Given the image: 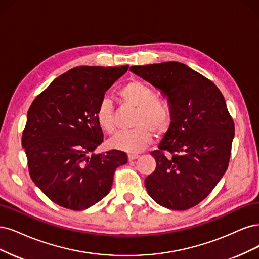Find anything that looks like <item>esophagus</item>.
Instances as JSON below:
<instances>
[{
	"mask_svg": "<svg viewBox=\"0 0 259 259\" xmlns=\"http://www.w3.org/2000/svg\"><path fill=\"white\" fill-rule=\"evenodd\" d=\"M139 157H140V155H138V154H129V155H128V158H129V160H130V161L138 159Z\"/></svg>",
	"mask_w": 259,
	"mask_h": 259,
	"instance_id": "1",
	"label": "esophagus"
}]
</instances>
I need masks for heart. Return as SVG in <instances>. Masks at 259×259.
Here are the masks:
<instances>
[{
    "instance_id": "heart-1",
    "label": "heart",
    "mask_w": 259,
    "mask_h": 259,
    "mask_svg": "<svg viewBox=\"0 0 259 259\" xmlns=\"http://www.w3.org/2000/svg\"><path fill=\"white\" fill-rule=\"evenodd\" d=\"M119 97L124 104L136 108L131 130L119 131L110 140L115 149L127 153H139L151 143L153 131L163 135L173 120L172 106L168 100L156 97L153 88L139 80H131L119 90ZM97 122L103 131L115 130L113 105L108 98L100 100L96 108Z\"/></svg>"
}]
</instances>
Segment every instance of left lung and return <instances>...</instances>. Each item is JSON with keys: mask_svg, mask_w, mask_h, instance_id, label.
Masks as SVG:
<instances>
[{"mask_svg": "<svg viewBox=\"0 0 259 259\" xmlns=\"http://www.w3.org/2000/svg\"><path fill=\"white\" fill-rule=\"evenodd\" d=\"M130 71L166 96L173 120L145 179L148 195L170 210H188L205 199L226 172L235 123L213 81L184 63L131 66Z\"/></svg>", "mask_w": 259, "mask_h": 259, "instance_id": "obj_1", "label": "left lung"}]
</instances>
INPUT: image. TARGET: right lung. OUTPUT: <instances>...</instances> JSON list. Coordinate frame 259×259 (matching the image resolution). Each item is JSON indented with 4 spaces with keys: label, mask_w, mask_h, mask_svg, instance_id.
<instances>
[{
    "label": "right lung",
    "mask_w": 259,
    "mask_h": 259,
    "mask_svg": "<svg viewBox=\"0 0 259 259\" xmlns=\"http://www.w3.org/2000/svg\"><path fill=\"white\" fill-rule=\"evenodd\" d=\"M128 68L76 66L32 102L21 143L32 181L56 204L86 210L110 193L115 170L127 163L121 151H94L103 142L97 105Z\"/></svg>",
    "instance_id": "add662e5"
}]
</instances>
